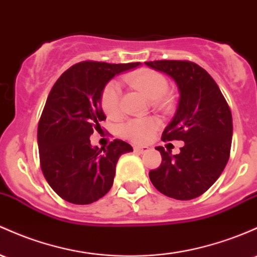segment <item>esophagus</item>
Instances as JSON below:
<instances>
[{
  "instance_id": "esophagus-1",
  "label": "esophagus",
  "mask_w": 257,
  "mask_h": 257,
  "mask_svg": "<svg viewBox=\"0 0 257 257\" xmlns=\"http://www.w3.org/2000/svg\"><path fill=\"white\" fill-rule=\"evenodd\" d=\"M149 150H150V148H149V146H142V145L134 146V151L139 152V154H145V152H148Z\"/></svg>"
}]
</instances>
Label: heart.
Returning <instances> with one entry per match:
<instances>
[{"label": "heart", "instance_id": "obj_1", "mask_svg": "<svg viewBox=\"0 0 257 257\" xmlns=\"http://www.w3.org/2000/svg\"><path fill=\"white\" fill-rule=\"evenodd\" d=\"M125 81L133 89L139 90L157 109H170L171 97L167 95L168 81L159 72L151 69H139L125 77ZM101 105L108 117H117L120 113V86L117 81H111L105 86L101 95ZM157 128L154 119H133L124 124L122 134L137 143L148 142Z\"/></svg>", "mask_w": 257, "mask_h": 257}]
</instances>
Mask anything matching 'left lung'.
<instances>
[{"label": "left lung", "mask_w": 257, "mask_h": 257, "mask_svg": "<svg viewBox=\"0 0 257 257\" xmlns=\"http://www.w3.org/2000/svg\"><path fill=\"white\" fill-rule=\"evenodd\" d=\"M176 83L179 100L162 140H183L180 152L157 146L162 162L149 172L151 183L163 195L191 200L202 195L223 172L232 145V113L212 77L193 62H145Z\"/></svg>", "instance_id": "1"}]
</instances>
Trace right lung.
Wrapping results in <instances>:
<instances>
[{"label":"right lung","instance_id":"add662e5","mask_svg":"<svg viewBox=\"0 0 257 257\" xmlns=\"http://www.w3.org/2000/svg\"><path fill=\"white\" fill-rule=\"evenodd\" d=\"M140 64L80 62L51 89L38 126L39 154L47 183L66 201L87 205L105 196L113 185L118 159L133 151L119 139L98 149L90 135L106 119L101 95L107 83Z\"/></svg>","mask_w":257,"mask_h":257}]
</instances>
